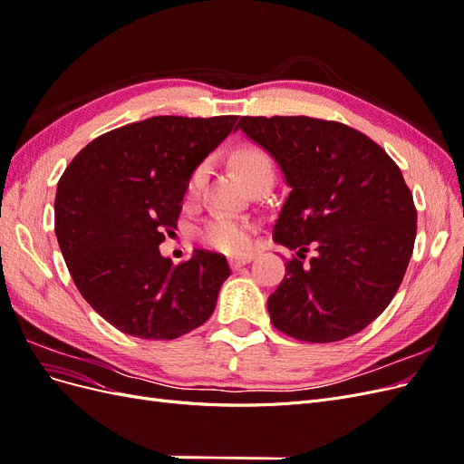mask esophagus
<instances>
[{"instance_id": "esophagus-1", "label": "esophagus", "mask_w": 464, "mask_h": 464, "mask_svg": "<svg viewBox=\"0 0 464 464\" xmlns=\"http://www.w3.org/2000/svg\"><path fill=\"white\" fill-rule=\"evenodd\" d=\"M249 261H254V256L251 254H246V256H236V257H230V266L232 269H237V266H242Z\"/></svg>"}]
</instances>
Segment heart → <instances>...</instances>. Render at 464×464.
I'll return each mask as SVG.
<instances>
[{"mask_svg": "<svg viewBox=\"0 0 464 464\" xmlns=\"http://www.w3.org/2000/svg\"><path fill=\"white\" fill-rule=\"evenodd\" d=\"M230 162L234 170L240 174L249 188L259 184H273L275 164L269 152L257 145H240L230 154ZM207 166L205 162L195 164L186 179V195L189 199L198 198L205 181ZM256 227L246 218L232 215H215L210 217L199 228L201 242L208 247L224 251V254H244L254 244Z\"/></svg>", "mask_w": 464, "mask_h": 464, "instance_id": "1", "label": "heart"}]
</instances>
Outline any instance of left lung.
Segmentation results:
<instances>
[{"instance_id": "obj_1", "label": "left lung", "mask_w": 464, "mask_h": 464, "mask_svg": "<svg viewBox=\"0 0 464 464\" xmlns=\"http://www.w3.org/2000/svg\"><path fill=\"white\" fill-rule=\"evenodd\" d=\"M237 125L292 188L273 237L298 256L266 302L273 325L304 343L366 329L397 294L414 249L416 207L401 168L341 121L242 116Z\"/></svg>"}]
</instances>
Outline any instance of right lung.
<instances>
[{
  "label": "right lung",
  "instance_id": "right-lung-1",
  "mask_svg": "<svg viewBox=\"0 0 464 464\" xmlns=\"http://www.w3.org/2000/svg\"><path fill=\"white\" fill-rule=\"evenodd\" d=\"M237 116H154L96 137L55 193V236L81 296L125 334L172 341L213 315L227 257L193 249L179 265L159 246L178 228L186 179Z\"/></svg>",
  "mask_w": 464,
  "mask_h": 464
}]
</instances>
